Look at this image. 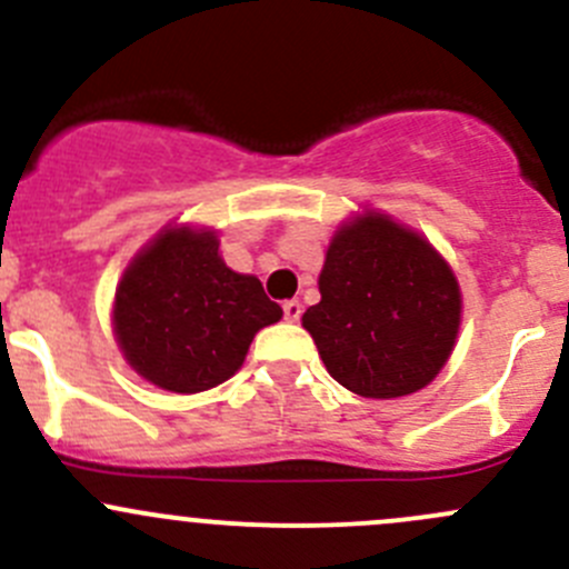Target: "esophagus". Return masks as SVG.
Segmentation results:
<instances>
[{"label":"esophagus","instance_id":"obj_1","mask_svg":"<svg viewBox=\"0 0 569 569\" xmlns=\"http://www.w3.org/2000/svg\"><path fill=\"white\" fill-rule=\"evenodd\" d=\"M282 309H284V320H290V323H296V320L301 318V303H298L296 298H292V301H284Z\"/></svg>","mask_w":569,"mask_h":569}]
</instances>
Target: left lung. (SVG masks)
Returning a JSON list of instances; mask_svg holds the SVG:
<instances>
[{
	"mask_svg": "<svg viewBox=\"0 0 569 569\" xmlns=\"http://www.w3.org/2000/svg\"><path fill=\"white\" fill-rule=\"evenodd\" d=\"M320 301L303 312L331 379L365 398L418 392L448 362L462 292L435 246L390 216L342 223L326 251Z\"/></svg>",
	"mask_w": 569,
	"mask_h": 569,
	"instance_id": "1",
	"label": "left lung"
}]
</instances>
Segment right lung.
Masks as SVG:
<instances>
[{
  "label": "right lung",
  "instance_id": "obj_1",
  "mask_svg": "<svg viewBox=\"0 0 569 569\" xmlns=\"http://www.w3.org/2000/svg\"><path fill=\"white\" fill-rule=\"evenodd\" d=\"M282 307L262 282L234 273L212 229H162L123 271L112 329L138 376L168 392H201L234 376Z\"/></svg>",
  "mask_w": 569,
  "mask_h": 569
}]
</instances>
